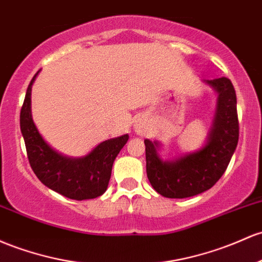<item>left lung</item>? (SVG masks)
Wrapping results in <instances>:
<instances>
[{
  "mask_svg": "<svg viewBox=\"0 0 262 262\" xmlns=\"http://www.w3.org/2000/svg\"><path fill=\"white\" fill-rule=\"evenodd\" d=\"M219 93L208 143L196 153L174 162H163L157 154L158 143L144 140L146 175L155 191L170 199H183L209 190L223 177L238 142L236 93L226 77L208 80Z\"/></svg>",
  "mask_w": 262,
  "mask_h": 262,
  "instance_id": "8db88e82",
  "label": "left lung"
}]
</instances>
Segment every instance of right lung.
<instances>
[{"mask_svg":"<svg viewBox=\"0 0 262 262\" xmlns=\"http://www.w3.org/2000/svg\"><path fill=\"white\" fill-rule=\"evenodd\" d=\"M37 73L28 84L19 114V125L31 168L46 186L63 196L74 200L100 196L107 190L114 159L128 142L129 136L124 134L105 140L78 159L54 151L39 136L31 117V88Z\"/></svg>","mask_w":262,"mask_h":262,"instance_id":"right-lung-1","label":"right lung"}]
</instances>
